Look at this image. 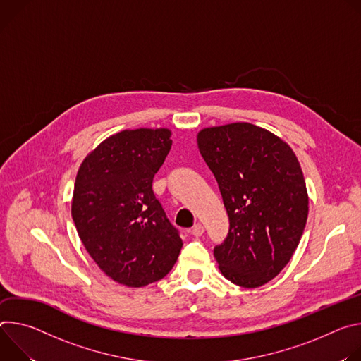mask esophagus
I'll use <instances>...</instances> for the list:
<instances>
[{"instance_id": "obj_1", "label": "esophagus", "mask_w": 361, "mask_h": 361, "mask_svg": "<svg viewBox=\"0 0 361 361\" xmlns=\"http://www.w3.org/2000/svg\"><path fill=\"white\" fill-rule=\"evenodd\" d=\"M190 232H192L193 236L199 238V236H202V233L205 232V228H204V225H201V224H196V225L192 228Z\"/></svg>"}]
</instances>
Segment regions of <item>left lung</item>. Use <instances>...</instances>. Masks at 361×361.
Returning a JSON list of instances; mask_svg holds the SVG:
<instances>
[{
  "instance_id": "obj_1",
  "label": "left lung",
  "mask_w": 361,
  "mask_h": 361,
  "mask_svg": "<svg viewBox=\"0 0 361 361\" xmlns=\"http://www.w3.org/2000/svg\"><path fill=\"white\" fill-rule=\"evenodd\" d=\"M197 149L212 171L229 218L214 255L235 286L258 288L297 250L308 216V193L294 150L259 126L238 122L205 128Z\"/></svg>"
}]
</instances>
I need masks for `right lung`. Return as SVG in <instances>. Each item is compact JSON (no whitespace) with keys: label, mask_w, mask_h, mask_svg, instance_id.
Returning <instances> with one entry per match:
<instances>
[{"label":"right lung","mask_w":361,"mask_h":361,"mask_svg":"<svg viewBox=\"0 0 361 361\" xmlns=\"http://www.w3.org/2000/svg\"><path fill=\"white\" fill-rule=\"evenodd\" d=\"M171 136L165 128L111 135L85 157L75 176L77 233L99 268L126 287L162 279L183 245L152 189Z\"/></svg>","instance_id":"right-lung-1"}]
</instances>
